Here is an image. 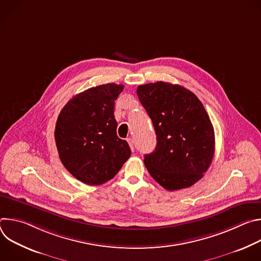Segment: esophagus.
<instances>
[{
    "mask_svg": "<svg viewBox=\"0 0 261 261\" xmlns=\"http://www.w3.org/2000/svg\"><path fill=\"white\" fill-rule=\"evenodd\" d=\"M127 141H128V143H129L130 147H131L132 152H134V143H133V139H132V138H127Z\"/></svg>",
    "mask_w": 261,
    "mask_h": 261,
    "instance_id": "1",
    "label": "esophagus"
}]
</instances>
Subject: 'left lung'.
Here are the masks:
<instances>
[{
    "instance_id": "left-lung-1",
    "label": "left lung",
    "mask_w": 261,
    "mask_h": 261,
    "mask_svg": "<svg viewBox=\"0 0 261 261\" xmlns=\"http://www.w3.org/2000/svg\"><path fill=\"white\" fill-rule=\"evenodd\" d=\"M136 93L157 135L154 152L144 156L147 171L166 190L190 187L215 153L214 127L202 103L191 91L164 82L138 86Z\"/></svg>"
}]
</instances>
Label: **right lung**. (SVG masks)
<instances>
[{"instance_id": "add662e5", "label": "right lung", "mask_w": 261, "mask_h": 261, "mask_svg": "<svg viewBox=\"0 0 261 261\" xmlns=\"http://www.w3.org/2000/svg\"><path fill=\"white\" fill-rule=\"evenodd\" d=\"M123 85L106 84L74 96L58 117L55 139L60 159L79 180L95 186L113 178L130 158L118 137L115 101Z\"/></svg>"}]
</instances>
